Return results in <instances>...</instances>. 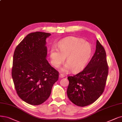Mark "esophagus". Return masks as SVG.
<instances>
[{
	"label": "esophagus",
	"mask_w": 122,
	"mask_h": 122,
	"mask_svg": "<svg viewBox=\"0 0 122 122\" xmlns=\"http://www.w3.org/2000/svg\"><path fill=\"white\" fill-rule=\"evenodd\" d=\"M59 77H60V79H61V78H63V77H65V75L62 74H60V75H59Z\"/></svg>",
	"instance_id": "esophagus-1"
}]
</instances>
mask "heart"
I'll return each instance as SVG.
<instances>
[{
	"mask_svg": "<svg viewBox=\"0 0 122 122\" xmlns=\"http://www.w3.org/2000/svg\"><path fill=\"white\" fill-rule=\"evenodd\" d=\"M92 53V47L90 43L84 42L81 38L71 37L61 42L58 50L52 48L50 51V57L52 65L58 68L66 59V65L61 71L66 72L71 70L76 72L83 69L88 61Z\"/></svg>",
	"mask_w": 122,
	"mask_h": 122,
	"instance_id": "1",
	"label": "heart"
}]
</instances>
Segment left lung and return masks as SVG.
I'll return each instance as SVG.
<instances>
[{
  "mask_svg": "<svg viewBox=\"0 0 122 122\" xmlns=\"http://www.w3.org/2000/svg\"><path fill=\"white\" fill-rule=\"evenodd\" d=\"M108 72L106 51L97 40L96 51L86 67L76 75L67 77L68 98L80 107L94 103L104 91Z\"/></svg>",
  "mask_w": 122,
  "mask_h": 122,
  "instance_id": "obj_1",
  "label": "left lung"
}]
</instances>
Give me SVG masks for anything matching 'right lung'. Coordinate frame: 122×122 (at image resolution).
<instances>
[{
  "mask_svg": "<svg viewBox=\"0 0 122 122\" xmlns=\"http://www.w3.org/2000/svg\"><path fill=\"white\" fill-rule=\"evenodd\" d=\"M51 33H29L16 47L13 57L12 77L17 94L31 105L42 104L49 98L59 72L46 59V39Z\"/></svg>",
  "mask_w": 122,
  "mask_h": 122,
  "instance_id": "1",
  "label": "right lung"
}]
</instances>
